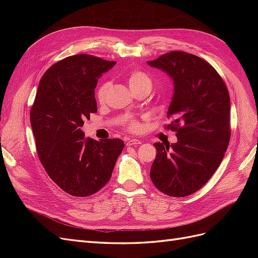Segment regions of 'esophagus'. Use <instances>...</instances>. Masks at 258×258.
<instances>
[{
    "label": "esophagus",
    "mask_w": 258,
    "mask_h": 258,
    "mask_svg": "<svg viewBox=\"0 0 258 258\" xmlns=\"http://www.w3.org/2000/svg\"><path fill=\"white\" fill-rule=\"evenodd\" d=\"M140 144H142V141L141 140H137V139H130V140H128V142H127V145H129V146H136V145H140Z\"/></svg>",
    "instance_id": "34e87169"
}]
</instances>
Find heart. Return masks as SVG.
<instances>
[{
	"label": "heart",
	"mask_w": 258,
	"mask_h": 258,
	"mask_svg": "<svg viewBox=\"0 0 258 258\" xmlns=\"http://www.w3.org/2000/svg\"><path fill=\"white\" fill-rule=\"evenodd\" d=\"M128 84H129V87L131 88V87H136V86L141 85V84H151V80L145 73L140 72V71H135L129 75ZM108 88H110V83H104L101 85V87L99 88L98 95H97L98 100L100 101V102H102V101L104 100ZM128 124H129V128L132 130H137L139 128V123L136 120H129Z\"/></svg>",
	"instance_id": "b5f03b06"
}]
</instances>
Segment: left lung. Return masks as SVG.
Segmentation results:
<instances>
[{"instance_id":"left-lung-1","label":"left lung","mask_w":258,"mask_h":258,"mask_svg":"<svg viewBox=\"0 0 258 258\" xmlns=\"http://www.w3.org/2000/svg\"><path fill=\"white\" fill-rule=\"evenodd\" d=\"M147 64L165 72L173 84L168 108L177 142H156L151 179L172 197L199 190L214 174L230 139V97L215 69L195 54L171 51Z\"/></svg>"}]
</instances>
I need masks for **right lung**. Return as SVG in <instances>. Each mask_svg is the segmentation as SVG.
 I'll list each match as a JSON object with an SVG mask.
<instances>
[{"instance_id": "right-lung-1", "label": "right lung", "mask_w": 258, "mask_h": 258, "mask_svg": "<svg viewBox=\"0 0 258 258\" xmlns=\"http://www.w3.org/2000/svg\"><path fill=\"white\" fill-rule=\"evenodd\" d=\"M115 64L90 54L57 62L41 79L31 108L38 158L52 181L75 197L90 196L110 181L124 147L120 139L97 141L82 130L98 110V80Z\"/></svg>"}]
</instances>
